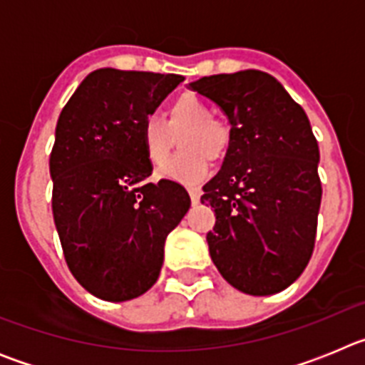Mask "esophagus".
<instances>
[{"label": "esophagus", "mask_w": 365, "mask_h": 365, "mask_svg": "<svg viewBox=\"0 0 365 365\" xmlns=\"http://www.w3.org/2000/svg\"><path fill=\"white\" fill-rule=\"evenodd\" d=\"M188 193H190V199H192V202H199V199H201V188L199 186H188Z\"/></svg>", "instance_id": "1"}]
</instances>
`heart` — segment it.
<instances>
[{"label": "heart", "instance_id": "heart-1", "mask_svg": "<svg viewBox=\"0 0 365 365\" xmlns=\"http://www.w3.org/2000/svg\"><path fill=\"white\" fill-rule=\"evenodd\" d=\"M180 135L182 150L160 168V175L173 180H197L221 159L230 146V125L212 115L210 106L197 95L185 93L168 106L164 120L148 117L140 128L144 155L153 166L170 157Z\"/></svg>", "mask_w": 365, "mask_h": 365}]
</instances>
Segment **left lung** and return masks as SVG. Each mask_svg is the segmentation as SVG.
Returning <instances> with one entry per match:
<instances>
[{
  "mask_svg": "<svg viewBox=\"0 0 365 365\" xmlns=\"http://www.w3.org/2000/svg\"><path fill=\"white\" fill-rule=\"evenodd\" d=\"M228 117L230 146L202 186L215 212L206 234L214 265L237 291L269 296L299 278L314 250L322 182L311 124L263 71L214 74L190 83Z\"/></svg>",
  "mask_w": 365,
  "mask_h": 365,
  "instance_id": "8db88e82",
  "label": "left lung"
}]
</instances>
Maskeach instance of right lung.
I'll return each instance as SVG.
<instances>
[{
  "instance_id": "right-lung-1",
  "label": "right lung",
  "mask_w": 365,
  "mask_h": 365,
  "mask_svg": "<svg viewBox=\"0 0 365 365\" xmlns=\"http://www.w3.org/2000/svg\"><path fill=\"white\" fill-rule=\"evenodd\" d=\"M182 80L93 71L58 118L49 159L54 225L71 274L106 302L133 299L153 287L168 234L190 208L180 185L148 182L153 166L140 144L143 122Z\"/></svg>"
}]
</instances>
